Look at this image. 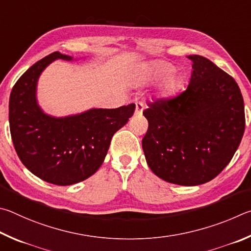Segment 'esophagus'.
<instances>
[{
    "mask_svg": "<svg viewBox=\"0 0 251 251\" xmlns=\"http://www.w3.org/2000/svg\"><path fill=\"white\" fill-rule=\"evenodd\" d=\"M144 109V104L142 102L135 103V114H142Z\"/></svg>",
    "mask_w": 251,
    "mask_h": 251,
    "instance_id": "34e87169",
    "label": "esophagus"
}]
</instances>
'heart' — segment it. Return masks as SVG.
Instances as JSON below:
<instances>
[{
    "mask_svg": "<svg viewBox=\"0 0 251 251\" xmlns=\"http://www.w3.org/2000/svg\"><path fill=\"white\" fill-rule=\"evenodd\" d=\"M173 65L164 60H154L151 61L147 65H144L139 73L140 81L144 83L155 82L161 79L165 78L173 72ZM175 85V76L170 75V76L165 79L163 83L164 90H171L174 88Z\"/></svg>",
    "mask_w": 251,
    "mask_h": 251,
    "instance_id": "b5f03b06",
    "label": "heart"
}]
</instances>
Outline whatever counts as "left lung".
Instances as JSON below:
<instances>
[{"label": "left lung", "instance_id": "8db88e82", "mask_svg": "<svg viewBox=\"0 0 251 251\" xmlns=\"http://www.w3.org/2000/svg\"><path fill=\"white\" fill-rule=\"evenodd\" d=\"M190 83L169 99L149 103L142 148L149 168L164 181L195 186L229 163L245 132L244 99L235 79L212 61L190 55Z\"/></svg>", "mask_w": 251, "mask_h": 251}]
</instances>
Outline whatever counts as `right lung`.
I'll list each match as a JSON object with an SVG mask.
<instances>
[{
    "label": "right lung",
    "instance_id": "obj_1",
    "mask_svg": "<svg viewBox=\"0 0 251 251\" xmlns=\"http://www.w3.org/2000/svg\"><path fill=\"white\" fill-rule=\"evenodd\" d=\"M57 59L74 58L51 52L22 75L11 92L8 120L15 151L26 169L43 181L66 186L98 171L113 134L133 116L135 104L92 108L66 117L45 113L37 101V82Z\"/></svg>",
    "mask_w": 251,
    "mask_h": 251
}]
</instances>
